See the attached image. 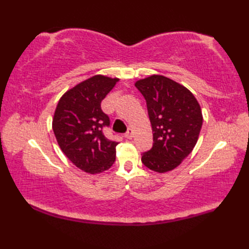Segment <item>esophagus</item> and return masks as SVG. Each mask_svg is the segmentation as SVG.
<instances>
[{
    "instance_id": "1",
    "label": "esophagus",
    "mask_w": 249,
    "mask_h": 249,
    "mask_svg": "<svg viewBox=\"0 0 249 249\" xmlns=\"http://www.w3.org/2000/svg\"><path fill=\"white\" fill-rule=\"evenodd\" d=\"M133 135H134V133H133V129L131 128H128L127 129V131H126V134H125V137L127 139H131L133 138Z\"/></svg>"
}]
</instances>
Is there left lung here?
<instances>
[{"instance_id": "left-lung-1", "label": "left lung", "mask_w": 249, "mask_h": 249, "mask_svg": "<svg viewBox=\"0 0 249 249\" xmlns=\"http://www.w3.org/2000/svg\"><path fill=\"white\" fill-rule=\"evenodd\" d=\"M143 95L153 130V146L141 161L163 173L177 168L197 143L202 112L193 93L167 77L153 75L136 82Z\"/></svg>"}]
</instances>
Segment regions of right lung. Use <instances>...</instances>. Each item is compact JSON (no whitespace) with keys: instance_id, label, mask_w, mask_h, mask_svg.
Instances as JSON below:
<instances>
[{"instance_id":"1","label":"right lung","mask_w":249,"mask_h":249,"mask_svg":"<svg viewBox=\"0 0 249 249\" xmlns=\"http://www.w3.org/2000/svg\"><path fill=\"white\" fill-rule=\"evenodd\" d=\"M118 81L94 76L67 91L56 106L52 129L57 143L73 165L88 173L108 170L115 161L119 142L104 135L110 119L100 104Z\"/></svg>"}]
</instances>
